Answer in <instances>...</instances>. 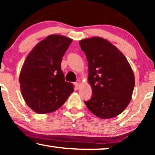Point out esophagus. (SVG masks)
Masks as SVG:
<instances>
[{
  "instance_id": "34e87169",
  "label": "esophagus",
  "mask_w": 155,
  "mask_h": 155,
  "mask_svg": "<svg viewBox=\"0 0 155 155\" xmlns=\"http://www.w3.org/2000/svg\"><path fill=\"white\" fill-rule=\"evenodd\" d=\"M80 86H81V85H80L79 83H78V82L74 83V87H75L76 90H79V89L80 88Z\"/></svg>"
}]
</instances>
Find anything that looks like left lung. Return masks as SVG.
<instances>
[{
	"instance_id": "8db88e82",
	"label": "left lung",
	"mask_w": 155,
	"mask_h": 155,
	"mask_svg": "<svg viewBox=\"0 0 155 155\" xmlns=\"http://www.w3.org/2000/svg\"><path fill=\"white\" fill-rule=\"evenodd\" d=\"M79 45L87 59V80L92 91L84 104L99 118L117 117L128 106L135 86L128 61L115 46L100 37L83 39Z\"/></svg>"
}]
</instances>
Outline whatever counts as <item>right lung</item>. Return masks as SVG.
I'll use <instances>...</instances> for the list:
<instances>
[{
    "label": "right lung",
    "instance_id": "add662e5",
    "mask_svg": "<svg viewBox=\"0 0 155 155\" xmlns=\"http://www.w3.org/2000/svg\"><path fill=\"white\" fill-rule=\"evenodd\" d=\"M72 39L51 35L32 49L23 64L19 84L27 105L38 114L58 109L74 92L65 81L61 62Z\"/></svg>",
    "mask_w": 155,
    "mask_h": 155
}]
</instances>
